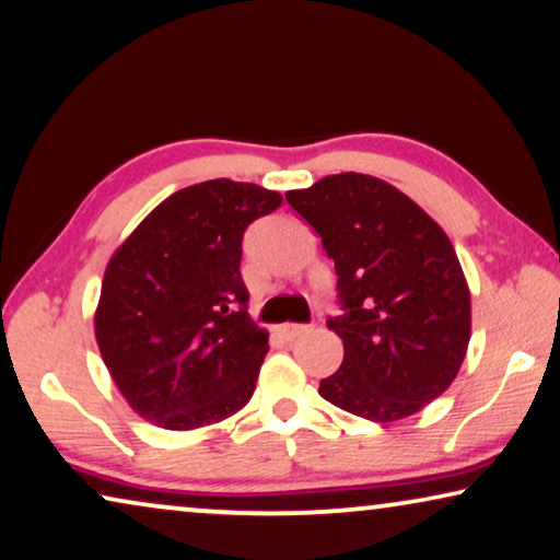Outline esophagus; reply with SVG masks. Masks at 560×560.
Listing matches in <instances>:
<instances>
[{
  "instance_id": "1",
  "label": "esophagus",
  "mask_w": 560,
  "mask_h": 560,
  "mask_svg": "<svg viewBox=\"0 0 560 560\" xmlns=\"http://www.w3.org/2000/svg\"><path fill=\"white\" fill-rule=\"evenodd\" d=\"M307 330H310L307 325H300V323H285V325H280V328H278V332H280L285 340H295L298 335H303V332H307Z\"/></svg>"
}]
</instances>
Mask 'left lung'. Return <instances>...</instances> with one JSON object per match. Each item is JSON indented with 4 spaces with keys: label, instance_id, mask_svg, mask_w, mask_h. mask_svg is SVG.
I'll return each instance as SVG.
<instances>
[{
    "label": "left lung",
    "instance_id": "8db88e82",
    "mask_svg": "<svg viewBox=\"0 0 560 560\" xmlns=\"http://www.w3.org/2000/svg\"><path fill=\"white\" fill-rule=\"evenodd\" d=\"M285 197L332 257L346 310L328 320L342 365L317 393L373 423L423 410L451 388L470 340V290L448 235L398 187L360 172Z\"/></svg>",
    "mask_w": 560,
    "mask_h": 560
}]
</instances>
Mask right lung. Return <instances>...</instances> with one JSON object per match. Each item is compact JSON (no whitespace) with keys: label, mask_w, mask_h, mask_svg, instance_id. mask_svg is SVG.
<instances>
[{"label":"right lung","mask_w":560,"mask_h":560,"mask_svg":"<svg viewBox=\"0 0 560 560\" xmlns=\"http://www.w3.org/2000/svg\"><path fill=\"white\" fill-rule=\"evenodd\" d=\"M280 205L253 183L208 179L160 202L109 257L94 338L137 416L192 430L253 398L270 346L247 315L243 232Z\"/></svg>","instance_id":"right-lung-1"}]
</instances>
